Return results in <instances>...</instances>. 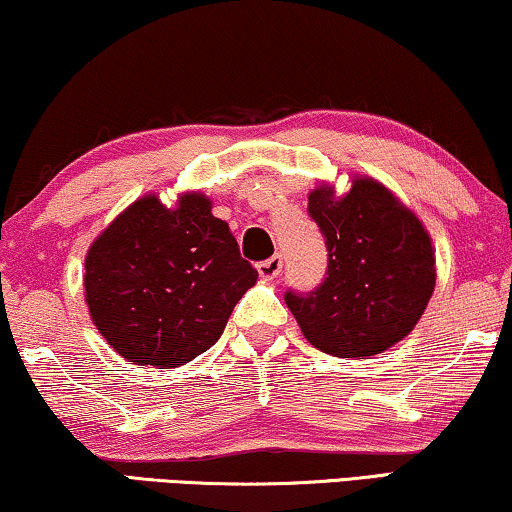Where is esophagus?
I'll use <instances>...</instances> for the list:
<instances>
[{
    "label": "esophagus",
    "instance_id": "34e87169",
    "mask_svg": "<svg viewBox=\"0 0 512 512\" xmlns=\"http://www.w3.org/2000/svg\"><path fill=\"white\" fill-rule=\"evenodd\" d=\"M281 268H284V261H281L279 254L268 258V261H263V263L256 265L258 277H261V279H274L281 272Z\"/></svg>",
    "mask_w": 512,
    "mask_h": 512
}]
</instances>
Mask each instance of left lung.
<instances>
[{
    "label": "left lung",
    "mask_w": 512,
    "mask_h": 512,
    "mask_svg": "<svg viewBox=\"0 0 512 512\" xmlns=\"http://www.w3.org/2000/svg\"><path fill=\"white\" fill-rule=\"evenodd\" d=\"M307 210L328 247V277L309 295L286 293L302 335L335 358H369L409 335L436 286L427 228L388 187L355 175L309 191Z\"/></svg>",
    "instance_id": "1"
}]
</instances>
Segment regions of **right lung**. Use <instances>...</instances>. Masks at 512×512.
<instances>
[{
	"label": "right lung",
	"instance_id": "obj_1",
	"mask_svg": "<svg viewBox=\"0 0 512 512\" xmlns=\"http://www.w3.org/2000/svg\"><path fill=\"white\" fill-rule=\"evenodd\" d=\"M258 272L201 191L175 207L133 201L85 256V302L101 337L133 365H187L224 332Z\"/></svg>",
	"mask_w": 512,
	"mask_h": 512
}]
</instances>
